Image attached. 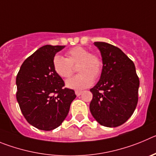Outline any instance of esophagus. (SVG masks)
Listing matches in <instances>:
<instances>
[{"mask_svg":"<svg viewBox=\"0 0 156 156\" xmlns=\"http://www.w3.org/2000/svg\"><path fill=\"white\" fill-rule=\"evenodd\" d=\"M82 93V91H80V90H76L75 91V94H76L77 96H79Z\"/></svg>","mask_w":156,"mask_h":156,"instance_id":"34e87169","label":"esophagus"}]
</instances>
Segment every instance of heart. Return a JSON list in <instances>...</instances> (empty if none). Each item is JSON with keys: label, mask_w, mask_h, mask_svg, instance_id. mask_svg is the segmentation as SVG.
<instances>
[{"label": "heart", "mask_w": 156, "mask_h": 156, "mask_svg": "<svg viewBox=\"0 0 156 156\" xmlns=\"http://www.w3.org/2000/svg\"><path fill=\"white\" fill-rule=\"evenodd\" d=\"M52 64L54 71L63 78H69L77 66L79 74L67 81V86L77 89L90 86L93 79L99 78L103 69L102 57L80 46L69 49L66 52V57L54 56Z\"/></svg>", "instance_id": "heart-1"}]
</instances>
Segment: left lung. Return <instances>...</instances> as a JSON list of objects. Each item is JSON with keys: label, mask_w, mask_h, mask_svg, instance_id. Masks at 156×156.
Listing matches in <instances>:
<instances>
[{"label": "left lung", "mask_w": 156, "mask_h": 156, "mask_svg": "<svg viewBox=\"0 0 156 156\" xmlns=\"http://www.w3.org/2000/svg\"><path fill=\"white\" fill-rule=\"evenodd\" d=\"M103 61L98 83L90 91V111L101 125L116 127L125 123L138 101L139 78L135 66L120 49L104 42H95Z\"/></svg>", "instance_id": "1"}]
</instances>
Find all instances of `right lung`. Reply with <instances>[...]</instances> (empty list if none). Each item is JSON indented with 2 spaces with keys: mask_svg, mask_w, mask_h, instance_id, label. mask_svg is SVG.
Here are the masks:
<instances>
[{
  "mask_svg": "<svg viewBox=\"0 0 156 156\" xmlns=\"http://www.w3.org/2000/svg\"><path fill=\"white\" fill-rule=\"evenodd\" d=\"M65 46L46 45L25 60L16 77V98L28 123L43 130H52L68 116L75 91L53 68V58Z\"/></svg>",
  "mask_w": 156,
  "mask_h": 156,
  "instance_id": "1",
  "label": "right lung"
}]
</instances>
